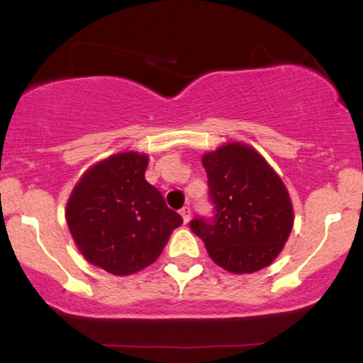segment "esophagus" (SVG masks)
<instances>
[{
  "label": "esophagus",
  "mask_w": 363,
  "mask_h": 363,
  "mask_svg": "<svg viewBox=\"0 0 363 363\" xmlns=\"http://www.w3.org/2000/svg\"><path fill=\"white\" fill-rule=\"evenodd\" d=\"M180 215L183 218V221L188 223V221H190V218H191V208L190 206H183L180 210Z\"/></svg>",
  "instance_id": "34e87169"
}]
</instances>
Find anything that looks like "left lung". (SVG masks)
I'll return each instance as SVG.
<instances>
[{"mask_svg": "<svg viewBox=\"0 0 363 363\" xmlns=\"http://www.w3.org/2000/svg\"><path fill=\"white\" fill-rule=\"evenodd\" d=\"M215 215L195 218L191 231L223 269L247 274L269 266L292 231L294 211L284 183L255 148L226 143L203 155Z\"/></svg>", "mask_w": 363, "mask_h": 363, "instance_id": "obj_1", "label": "left lung"}]
</instances>
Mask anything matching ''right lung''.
<instances>
[{
  "label": "right lung",
  "instance_id": "obj_1",
  "mask_svg": "<svg viewBox=\"0 0 363 363\" xmlns=\"http://www.w3.org/2000/svg\"><path fill=\"white\" fill-rule=\"evenodd\" d=\"M148 157L123 152L96 163L74 186L66 220L82 256L116 276L150 266L183 223L145 180Z\"/></svg>",
  "mask_w": 363,
  "mask_h": 363
}]
</instances>
